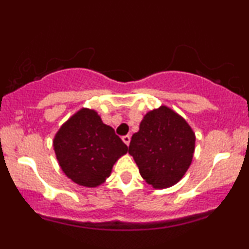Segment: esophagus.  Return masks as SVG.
Here are the masks:
<instances>
[{"label": "esophagus", "mask_w": 249, "mask_h": 249, "mask_svg": "<svg viewBox=\"0 0 249 249\" xmlns=\"http://www.w3.org/2000/svg\"><path fill=\"white\" fill-rule=\"evenodd\" d=\"M123 142H124L125 144H126L128 146V145H130V142H131V137L130 136H124V137H123Z\"/></svg>", "instance_id": "obj_1"}]
</instances>
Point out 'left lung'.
I'll return each mask as SVG.
<instances>
[{
	"instance_id": "left-lung-1",
	"label": "left lung",
	"mask_w": 249,
	"mask_h": 249,
	"mask_svg": "<svg viewBox=\"0 0 249 249\" xmlns=\"http://www.w3.org/2000/svg\"><path fill=\"white\" fill-rule=\"evenodd\" d=\"M194 150L192 127L166 105L148 111L128 146L142 179L156 190L168 188L181 180L191 166Z\"/></svg>"
}]
</instances>
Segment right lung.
Returning a JSON list of instances; mask_svg holds the SVG:
<instances>
[{"instance_id": "right-lung-1", "label": "right lung", "mask_w": 249, "mask_h": 249, "mask_svg": "<svg viewBox=\"0 0 249 249\" xmlns=\"http://www.w3.org/2000/svg\"><path fill=\"white\" fill-rule=\"evenodd\" d=\"M57 161L68 178L84 187L101 186L127 146L93 108L82 107L57 131L53 141Z\"/></svg>"}]
</instances>
